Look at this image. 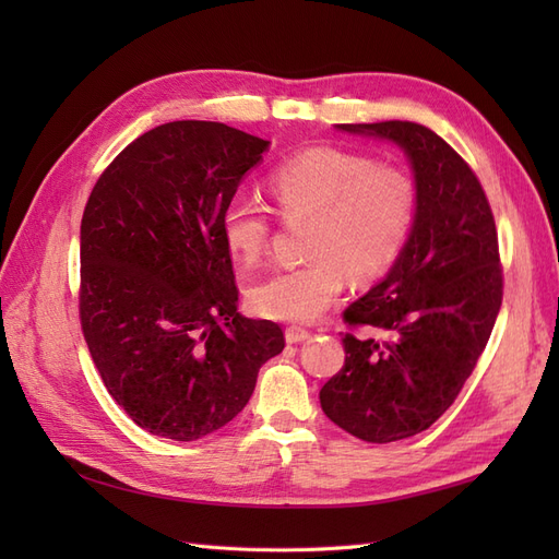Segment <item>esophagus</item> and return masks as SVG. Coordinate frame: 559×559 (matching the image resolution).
I'll list each match as a JSON object with an SVG mask.
<instances>
[{"instance_id": "obj_1", "label": "esophagus", "mask_w": 559, "mask_h": 559, "mask_svg": "<svg viewBox=\"0 0 559 559\" xmlns=\"http://www.w3.org/2000/svg\"><path fill=\"white\" fill-rule=\"evenodd\" d=\"M284 337H286V343H289V345H298V343H302V341H308L310 331L300 329V326H289V329H286Z\"/></svg>"}]
</instances>
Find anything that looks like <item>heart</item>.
Masks as SVG:
<instances>
[{"label": "heart", "instance_id": "1", "mask_svg": "<svg viewBox=\"0 0 559 559\" xmlns=\"http://www.w3.org/2000/svg\"><path fill=\"white\" fill-rule=\"evenodd\" d=\"M284 218H310L306 265L277 270L249 289L251 310L308 324L343 294L347 277L370 282L392 267L417 216V186L394 165L352 151L319 146L284 160L267 179ZM230 257L257 263L270 240V210L251 195H233L218 216Z\"/></svg>", "mask_w": 559, "mask_h": 559}]
</instances>
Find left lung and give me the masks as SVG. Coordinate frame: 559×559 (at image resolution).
Returning a JSON list of instances; mask_svg holds the SVG:
<instances>
[{
    "label": "left lung",
    "instance_id": "8db88e82",
    "mask_svg": "<svg viewBox=\"0 0 559 559\" xmlns=\"http://www.w3.org/2000/svg\"><path fill=\"white\" fill-rule=\"evenodd\" d=\"M335 130L396 144L411 163L417 216L399 261L345 310V366L319 392L326 417L366 443L429 429L478 364L501 308L495 216L462 156L411 121ZM382 332L380 342L372 333Z\"/></svg>",
    "mask_w": 559,
    "mask_h": 559
}]
</instances>
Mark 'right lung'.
<instances>
[{
    "mask_svg": "<svg viewBox=\"0 0 559 559\" xmlns=\"http://www.w3.org/2000/svg\"><path fill=\"white\" fill-rule=\"evenodd\" d=\"M267 140L175 121L128 144L81 218V329L107 392L134 425L173 441L226 427L284 349L238 312L218 216Z\"/></svg>",
    "mask_w": 559,
    "mask_h": 559,
    "instance_id": "add662e5",
    "label": "right lung"
}]
</instances>
